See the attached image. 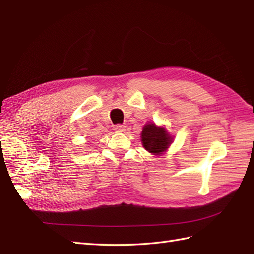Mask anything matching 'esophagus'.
Here are the masks:
<instances>
[{"mask_svg": "<svg viewBox=\"0 0 254 254\" xmlns=\"http://www.w3.org/2000/svg\"><path fill=\"white\" fill-rule=\"evenodd\" d=\"M124 127H126L124 124H116V126L113 127V130H115L116 132H122V131H124Z\"/></svg>", "mask_w": 254, "mask_h": 254, "instance_id": "obj_1", "label": "esophagus"}]
</instances>
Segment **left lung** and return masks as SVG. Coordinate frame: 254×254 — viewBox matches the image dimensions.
<instances>
[{"mask_svg":"<svg viewBox=\"0 0 254 254\" xmlns=\"http://www.w3.org/2000/svg\"><path fill=\"white\" fill-rule=\"evenodd\" d=\"M142 143L149 153L159 155L169 147L171 136L164 127H157L154 123H148L143 128Z\"/></svg>","mask_w":254,"mask_h":254,"instance_id":"left-lung-1","label":"left lung"}]
</instances>
